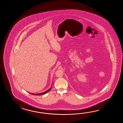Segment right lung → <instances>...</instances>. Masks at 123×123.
<instances>
[{
  "label": "right lung",
  "mask_w": 123,
  "mask_h": 123,
  "mask_svg": "<svg viewBox=\"0 0 123 123\" xmlns=\"http://www.w3.org/2000/svg\"><path fill=\"white\" fill-rule=\"evenodd\" d=\"M52 85H51V87H52ZM51 87H50V89H48V90H47V91H46V92H43V93H38V94H34V93H29L30 94H34V95H43V94H46L48 92H49L50 90H51Z\"/></svg>",
  "instance_id": "add662e5"
}]
</instances>
